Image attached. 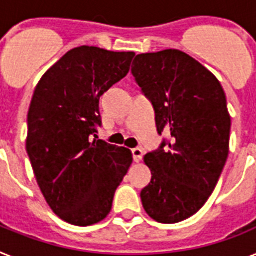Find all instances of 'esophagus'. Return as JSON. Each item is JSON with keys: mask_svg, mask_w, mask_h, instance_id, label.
<instances>
[{"mask_svg": "<svg viewBox=\"0 0 256 256\" xmlns=\"http://www.w3.org/2000/svg\"><path fill=\"white\" fill-rule=\"evenodd\" d=\"M132 156L134 162H140L141 160H142L144 150L141 149V148H134V149H132Z\"/></svg>", "mask_w": 256, "mask_h": 256, "instance_id": "esophagus-1", "label": "esophagus"}]
</instances>
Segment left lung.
<instances>
[{
  "label": "left lung",
  "mask_w": 256,
  "mask_h": 256,
  "mask_svg": "<svg viewBox=\"0 0 256 256\" xmlns=\"http://www.w3.org/2000/svg\"><path fill=\"white\" fill-rule=\"evenodd\" d=\"M132 74L153 104L158 133L168 134L144 157L152 180L141 202L158 222H180L206 204L226 164V96L206 68L178 50L137 54Z\"/></svg>",
  "instance_id": "obj_1"
}]
</instances>
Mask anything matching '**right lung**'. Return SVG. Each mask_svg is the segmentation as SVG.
<instances>
[{"label":"right lung","instance_id":"right-lung-1","mask_svg":"<svg viewBox=\"0 0 256 256\" xmlns=\"http://www.w3.org/2000/svg\"><path fill=\"white\" fill-rule=\"evenodd\" d=\"M133 52L74 48L34 92L26 149L40 191L61 220L88 226L107 217L132 152L96 140L99 99L130 72ZM96 138L92 140L91 136Z\"/></svg>","mask_w":256,"mask_h":256}]
</instances>
